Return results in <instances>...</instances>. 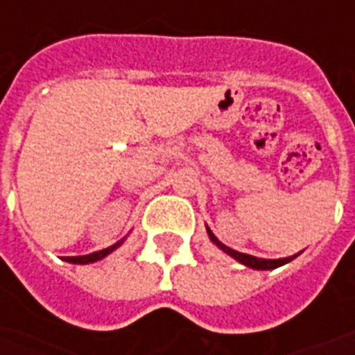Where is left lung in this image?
I'll use <instances>...</instances> for the list:
<instances>
[{"label": "left lung", "mask_w": 355, "mask_h": 355, "mask_svg": "<svg viewBox=\"0 0 355 355\" xmlns=\"http://www.w3.org/2000/svg\"><path fill=\"white\" fill-rule=\"evenodd\" d=\"M207 234L209 238H211V241L215 243L218 249H223L224 253H228L230 257H234L236 261L241 262V264H245V266L253 268V270H274V268L277 266H283V264H287V262H291L293 259H297L298 254H293V257H287V259H277V261H268V259H257V257H253V254H245V253H239V251H234V249H230V247H226L224 243H220L218 239H216V236L213 234V232L209 230L207 228Z\"/></svg>", "instance_id": "1"}]
</instances>
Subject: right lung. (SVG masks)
<instances>
[{"instance_id": "add662e5", "label": "right lung", "mask_w": 355, "mask_h": 355, "mask_svg": "<svg viewBox=\"0 0 355 355\" xmlns=\"http://www.w3.org/2000/svg\"><path fill=\"white\" fill-rule=\"evenodd\" d=\"M123 243V239L121 241H117L116 245L112 247H106V249H102V251H96V253H91V254H83V257H64L66 262H72V264H89V262H96L101 261V259H104L106 254H110L114 249H117V247Z\"/></svg>"}]
</instances>
